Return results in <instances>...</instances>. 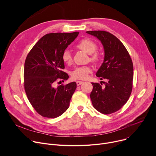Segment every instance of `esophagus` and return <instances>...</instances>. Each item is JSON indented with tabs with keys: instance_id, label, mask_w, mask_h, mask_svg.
Listing matches in <instances>:
<instances>
[{
	"instance_id": "esophagus-1",
	"label": "esophagus",
	"mask_w": 156,
	"mask_h": 156,
	"mask_svg": "<svg viewBox=\"0 0 156 156\" xmlns=\"http://www.w3.org/2000/svg\"><path fill=\"white\" fill-rule=\"evenodd\" d=\"M82 83H83V81H76V84H77V86H80V85H81Z\"/></svg>"
}]
</instances>
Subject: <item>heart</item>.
Segmentation results:
<instances>
[{
  "instance_id": "heart-1",
  "label": "heart",
  "mask_w": 156,
  "mask_h": 156,
  "mask_svg": "<svg viewBox=\"0 0 156 156\" xmlns=\"http://www.w3.org/2000/svg\"><path fill=\"white\" fill-rule=\"evenodd\" d=\"M76 48L87 54H90V60L91 62H97L99 60V54L94 52L97 49V45L93 41L87 38L83 39L76 44ZM62 60L68 64L72 62V55L70 51L66 50L63 52ZM91 72L92 69L90 66H79L72 72L71 76L73 80H86L88 78L89 74Z\"/></svg>"
}]
</instances>
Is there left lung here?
Returning a JSON list of instances; mask_svg holds the SVG:
<instances>
[{
    "label": "left lung",
    "mask_w": 156,
    "mask_h": 156,
    "mask_svg": "<svg viewBox=\"0 0 156 156\" xmlns=\"http://www.w3.org/2000/svg\"><path fill=\"white\" fill-rule=\"evenodd\" d=\"M102 43L104 59L96 76L106 79L102 87L93 86L90 94L93 107L103 114H110L120 109L128 100L133 87V65L130 55L122 42L114 35L105 31H86Z\"/></svg>",
    "instance_id": "obj_1"
}]
</instances>
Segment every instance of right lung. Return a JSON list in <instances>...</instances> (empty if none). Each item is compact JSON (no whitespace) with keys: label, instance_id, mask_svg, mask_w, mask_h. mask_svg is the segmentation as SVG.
<instances>
[{"label":"right lung","instance_id":"right-lung-1","mask_svg":"<svg viewBox=\"0 0 156 156\" xmlns=\"http://www.w3.org/2000/svg\"><path fill=\"white\" fill-rule=\"evenodd\" d=\"M79 32L49 33L42 37L28 54L24 69V87L28 99L42 117L56 118L68 109L76 83L54 87L58 79L69 78L62 54Z\"/></svg>","mask_w":156,"mask_h":156}]
</instances>
